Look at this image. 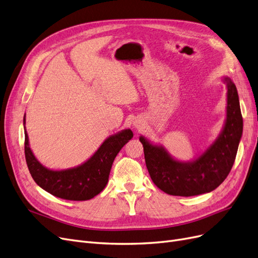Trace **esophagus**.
Returning a JSON list of instances; mask_svg holds the SVG:
<instances>
[{
  "label": "esophagus",
  "instance_id": "1",
  "mask_svg": "<svg viewBox=\"0 0 258 258\" xmlns=\"http://www.w3.org/2000/svg\"><path fill=\"white\" fill-rule=\"evenodd\" d=\"M134 125H135V127H136V128L140 130V128H142V125H144V124H141V122H138V121H136V122L134 123Z\"/></svg>",
  "mask_w": 258,
  "mask_h": 258
}]
</instances>
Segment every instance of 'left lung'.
<instances>
[{
	"label": "left lung",
	"mask_w": 258,
	"mask_h": 258,
	"mask_svg": "<svg viewBox=\"0 0 258 258\" xmlns=\"http://www.w3.org/2000/svg\"><path fill=\"white\" fill-rule=\"evenodd\" d=\"M226 84V116L220 134L201 154L191 160L174 158L167 149L140 136L145 159L153 183L171 196L191 197L211 192L220 185L234 165L242 136L243 121L239 97L233 81Z\"/></svg>",
	"instance_id": "1"
}]
</instances>
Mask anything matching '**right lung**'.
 Returning <instances> with one entry per match:
<instances>
[{
    "label": "right lung",
    "instance_id": "1",
    "mask_svg": "<svg viewBox=\"0 0 258 258\" xmlns=\"http://www.w3.org/2000/svg\"><path fill=\"white\" fill-rule=\"evenodd\" d=\"M23 125L25 159L36 184L52 196L71 201H86L102 191L107 185L114 158L134 136L130 128L122 130L105 139L83 164L63 170H52L43 166L33 153L25 130V114Z\"/></svg>",
    "mask_w": 258,
    "mask_h": 258
}]
</instances>
